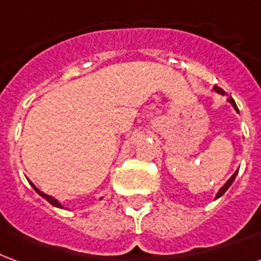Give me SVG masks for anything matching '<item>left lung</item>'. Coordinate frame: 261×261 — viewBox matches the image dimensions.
<instances>
[{
  "label": "left lung",
  "instance_id": "obj_1",
  "mask_svg": "<svg viewBox=\"0 0 261 261\" xmlns=\"http://www.w3.org/2000/svg\"><path fill=\"white\" fill-rule=\"evenodd\" d=\"M213 91L215 92V93H219V95H222V96H225V95H228V93H226V92H225L224 89H221L219 86H213ZM226 100H228V102H229L230 105H232V108L235 109L236 113H239V109H238V106H236L235 100H233V99H232V97H230V96L226 97ZM238 172H239V169H236V170H235V173H233V175L230 176L229 179L226 180V183H225L224 186H222V187H221V189H219L218 193H217V196H215V200H217V198H219V197L222 196V194H224V193L226 192L228 189H229L230 185H232V183H233V180H235V177H236V175H238Z\"/></svg>",
  "mask_w": 261,
  "mask_h": 261
}]
</instances>
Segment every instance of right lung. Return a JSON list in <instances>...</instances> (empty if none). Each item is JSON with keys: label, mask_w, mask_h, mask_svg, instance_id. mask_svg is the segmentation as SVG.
I'll list each match as a JSON object with an SVG mask.
<instances>
[{"label": "right lung", "mask_w": 261, "mask_h": 261, "mask_svg": "<svg viewBox=\"0 0 261 261\" xmlns=\"http://www.w3.org/2000/svg\"><path fill=\"white\" fill-rule=\"evenodd\" d=\"M26 179H28V177H26ZM28 181H29V183H31V185H32V187L35 189V192H36L37 194H39V196H42L43 198H46V200H47V201L50 202L51 205H54V207H57V208H64V205H63V204H61V202H60L59 200H57V198H54L53 196H48V194H46V193H43L42 190H39V189H37V187L35 186V185H33V183H32L31 180H29V179H28ZM102 198H103V197H100L99 200H102Z\"/></svg>", "instance_id": "1"}]
</instances>
